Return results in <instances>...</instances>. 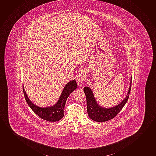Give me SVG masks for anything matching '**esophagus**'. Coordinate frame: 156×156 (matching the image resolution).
I'll return each mask as SVG.
<instances>
[{"mask_svg":"<svg viewBox=\"0 0 156 156\" xmlns=\"http://www.w3.org/2000/svg\"><path fill=\"white\" fill-rule=\"evenodd\" d=\"M85 79H86L85 75H84L83 73H82L79 75L78 78V81L79 83L83 84L84 83V81L85 80Z\"/></svg>","mask_w":156,"mask_h":156,"instance_id":"esophagus-1","label":"esophagus"}]
</instances>
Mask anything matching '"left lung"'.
Returning a JSON list of instances; mask_svg holds the SVG:
<instances>
[{
    "instance_id": "obj_1",
    "label": "left lung",
    "mask_w": 156,
    "mask_h": 156,
    "mask_svg": "<svg viewBox=\"0 0 156 156\" xmlns=\"http://www.w3.org/2000/svg\"><path fill=\"white\" fill-rule=\"evenodd\" d=\"M131 79L130 80V86L126 97L118 105L109 108L102 107L99 105L94 97L91 89L88 87H85L84 91L86 95L88 116L90 119L96 122H105L115 118L128 101L131 90Z\"/></svg>"
}]
</instances>
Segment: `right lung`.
I'll return each instance as SVG.
<instances>
[{"mask_svg":"<svg viewBox=\"0 0 156 156\" xmlns=\"http://www.w3.org/2000/svg\"><path fill=\"white\" fill-rule=\"evenodd\" d=\"M77 87L75 80H72L66 84L58 101L54 106L48 107H40L34 105L28 97L23 86V91L25 99L32 111L42 119L49 122H56L61 120L64 116V109L66 101L70 94Z\"/></svg>","mask_w":156,"mask_h":156,"instance_id":"add662e5","label":"right lung"}]
</instances>
